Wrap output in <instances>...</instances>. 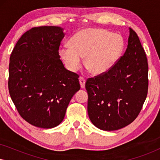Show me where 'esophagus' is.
Listing matches in <instances>:
<instances>
[{
    "mask_svg": "<svg viewBox=\"0 0 160 160\" xmlns=\"http://www.w3.org/2000/svg\"><path fill=\"white\" fill-rule=\"evenodd\" d=\"M85 82H86V81H85V78L84 77H82V76H81V77L79 78V83H80L81 87H82V88H84Z\"/></svg>",
    "mask_w": 160,
    "mask_h": 160,
    "instance_id": "34e87169",
    "label": "esophagus"
}]
</instances>
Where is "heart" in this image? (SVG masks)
<instances>
[{"mask_svg": "<svg viewBox=\"0 0 160 160\" xmlns=\"http://www.w3.org/2000/svg\"><path fill=\"white\" fill-rule=\"evenodd\" d=\"M69 43L59 50L65 67L77 71L82 65V58H85V66L94 76L108 73L124 50V41L119 35L96 28L80 30L71 37Z\"/></svg>", "mask_w": 160, "mask_h": 160, "instance_id": "1", "label": "heart"}]
</instances>
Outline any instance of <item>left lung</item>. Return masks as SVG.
I'll return each mask as SVG.
<instances>
[{"mask_svg":"<svg viewBox=\"0 0 160 160\" xmlns=\"http://www.w3.org/2000/svg\"><path fill=\"white\" fill-rule=\"evenodd\" d=\"M148 62L136 32L130 28L124 55L108 73L87 80V111L102 130L128 126L141 112L148 93Z\"/></svg>","mask_w":160,"mask_h":160,"instance_id":"obj_1","label":"left lung"}]
</instances>
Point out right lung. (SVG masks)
Segmentation results:
<instances>
[{"mask_svg":"<svg viewBox=\"0 0 160 160\" xmlns=\"http://www.w3.org/2000/svg\"><path fill=\"white\" fill-rule=\"evenodd\" d=\"M64 36L57 26L32 28L21 36L10 56L11 98L19 115L40 128L59 125L80 89L78 75L65 69L60 59Z\"/></svg>","mask_w":160,"mask_h":160,"instance_id":"add662e5","label":"right lung"}]
</instances>
